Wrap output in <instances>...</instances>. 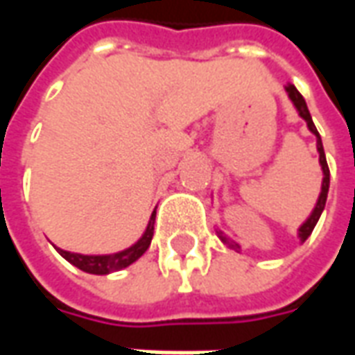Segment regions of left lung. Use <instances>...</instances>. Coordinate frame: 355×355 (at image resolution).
<instances>
[{
	"label": "left lung",
	"instance_id": "1",
	"mask_svg": "<svg viewBox=\"0 0 355 355\" xmlns=\"http://www.w3.org/2000/svg\"><path fill=\"white\" fill-rule=\"evenodd\" d=\"M285 91H287V94H289L291 102L295 104L298 116L304 119L306 125H308V129H310V132H313V135H315L318 152H320V165H321V171H323L321 192H320V198H318V201H315V207H313V211L310 213V216H308L304 223H302V226L298 228V238H300V243H304L306 239H308V236H310L313 228H315L318 220H320L323 209H325V201H327V193H329V165H327V159H325V152H323V142H321L320 132H318V129H315V125H313V121H312V116H310V112H308V106H306L304 96L298 93L297 87H295V85H291V83L287 85V87H285ZM216 234H218L220 241H223V243H226V245L230 247V249H234V251H239V249H241V247H239V243L232 241L230 238H226V236H224L220 230H216Z\"/></svg>",
	"mask_w": 355,
	"mask_h": 355
}]
</instances>
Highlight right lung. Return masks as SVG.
Segmentation results:
<instances>
[{
	"label": "right lung",
	"instance_id": "right-lung-1",
	"mask_svg": "<svg viewBox=\"0 0 355 355\" xmlns=\"http://www.w3.org/2000/svg\"><path fill=\"white\" fill-rule=\"evenodd\" d=\"M154 223H155V211L150 216V223H148L146 230L140 236V239L137 243H132L131 247H127L123 251L114 254H80V253H70V251H64V249H58L55 247L58 253L64 257L66 261L73 264L76 268H80L87 274H96V275H106L112 274V272H117V270H123L129 264H132L135 261H139L142 254L146 253V249L152 243V238H154Z\"/></svg>",
	"mask_w": 355,
	"mask_h": 355
}]
</instances>
